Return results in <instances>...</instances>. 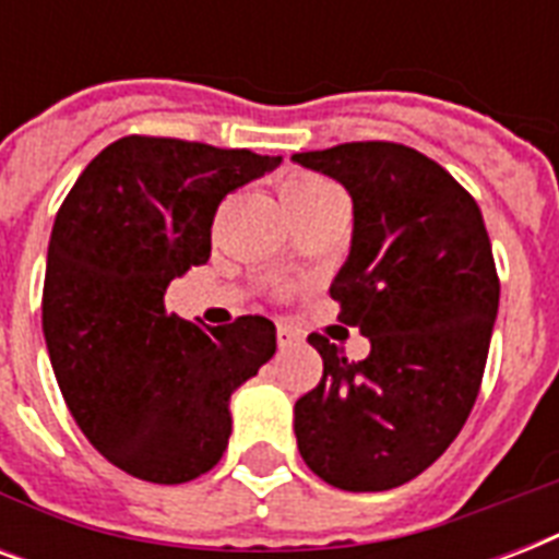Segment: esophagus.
Listing matches in <instances>:
<instances>
[{
	"instance_id": "obj_1",
	"label": "esophagus",
	"mask_w": 559,
	"mask_h": 559,
	"mask_svg": "<svg viewBox=\"0 0 559 559\" xmlns=\"http://www.w3.org/2000/svg\"><path fill=\"white\" fill-rule=\"evenodd\" d=\"M275 336H278L281 348H293V345H298V342H301V333L293 331L289 324H278V333H275Z\"/></svg>"
}]
</instances>
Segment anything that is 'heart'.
<instances>
[{"mask_svg": "<svg viewBox=\"0 0 559 559\" xmlns=\"http://www.w3.org/2000/svg\"><path fill=\"white\" fill-rule=\"evenodd\" d=\"M328 188H333V182L316 177V174H296V177H289L287 186H284V200H287V205L293 209L298 202L313 200V197H319V193L328 191Z\"/></svg>", "mask_w": 559, "mask_h": 559, "instance_id": "1", "label": "heart"}]
</instances>
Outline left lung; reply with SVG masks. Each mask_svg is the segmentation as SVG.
Masks as SVG:
<instances>
[{
	"label": "left lung",
	"instance_id": "obj_1",
	"mask_svg": "<svg viewBox=\"0 0 559 559\" xmlns=\"http://www.w3.org/2000/svg\"><path fill=\"white\" fill-rule=\"evenodd\" d=\"M293 162L354 200L331 298L340 322L371 342L366 359L348 362L310 333L324 373L296 403L298 452L340 490H391L441 459L478 397L499 310L490 237L476 200L406 144L348 142Z\"/></svg>",
	"mask_w": 559,
	"mask_h": 559
}]
</instances>
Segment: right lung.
<instances>
[{
  "instance_id": "add662e5",
  "label": "right lung",
  "mask_w": 559,
  "mask_h": 559,
  "mask_svg": "<svg viewBox=\"0 0 559 559\" xmlns=\"http://www.w3.org/2000/svg\"><path fill=\"white\" fill-rule=\"evenodd\" d=\"M281 156L124 135L86 165L57 211L43 333L57 385L95 450L130 476L182 485L228 447V400L275 354V324L202 328L165 289L209 261L226 193Z\"/></svg>"
}]
</instances>
